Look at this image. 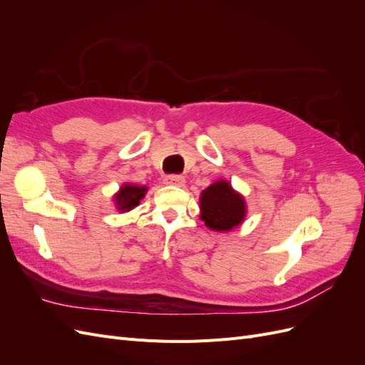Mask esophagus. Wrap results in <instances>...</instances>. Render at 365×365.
<instances>
[{"label": "esophagus", "mask_w": 365, "mask_h": 365, "mask_svg": "<svg viewBox=\"0 0 365 365\" xmlns=\"http://www.w3.org/2000/svg\"><path fill=\"white\" fill-rule=\"evenodd\" d=\"M164 184L182 187V185L185 184V180H184V176H181V175H168V176H165V178H164Z\"/></svg>", "instance_id": "obj_1"}]
</instances>
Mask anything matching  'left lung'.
Returning <instances> with one entry per match:
<instances>
[{
  "mask_svg": "<svg viewBox=\"0 0 365 365\" xmlns=\"http://www.w3.org/2000/svg\"><path fill=\"white\" fill-rule=\"evenodd\" d=\"M201 219L215 231H230L244 222L247 205L244 196L235 192L230 182L219 180L201 193Z\"/></svg>",
  "mask_w": 365,
  "mask_h": 365,
  "instance_id": "obj_1",
  "label": "left lung"
}]
</instances>
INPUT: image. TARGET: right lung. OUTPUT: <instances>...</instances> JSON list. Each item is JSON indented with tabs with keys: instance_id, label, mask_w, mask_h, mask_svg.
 I'll return each instance as SVG.
<instances>
[{
	"instance_id": "1",
	"label": "right lung",
	"mask_w": 365,
	"mask_h": 365,
	"mask_svg": "<svg viewBox=\"0 0 365 365\" xmlns=\"http://www.w3.org/2000/svg\"><path fill=\"white\" fill-rule=\"evenodd\" d=\"M148 189L145 185H135V184H123V187H120L118 193L114 196L115 207L118 208V212L125 213L129 212L134 207L140 204V201L145 197Z\"/></svg>"
}]
</instances>
